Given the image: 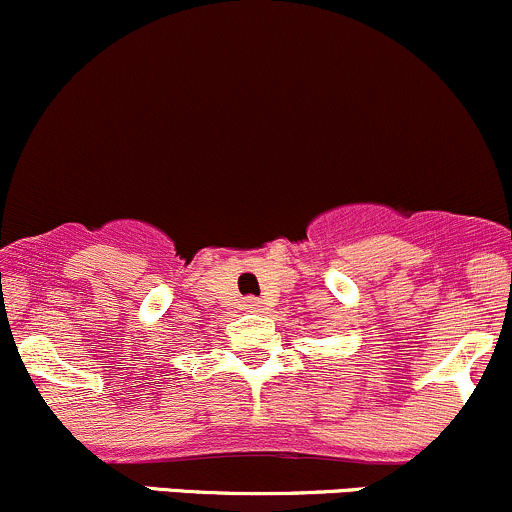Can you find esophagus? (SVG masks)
Here are the masks:
<instances>
[{"instance_id": "1", "label": "esophagus", "mask_w": 512, "mask_h": 512, "mask_svg": "<svg viewBox=\"0 0 512 512\" xmlns=\"http://www.w3.org/2000/svg\"><path fill=\"white\" fill-rule=\"evenodd\" d=\"M242 309H245V311H260L262 309V299L247 297L245 301H242Z\"/></svg>"}]
</instances>
